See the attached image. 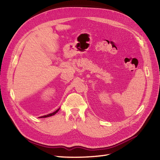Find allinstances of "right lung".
<instances>
[{
    "label": "right lung",
    "instance_id": "right-lung-1",
    "mask_svg": "<svg viewBox=\"0 0 160 160\" xmlns=\"http://www.w3.org/2000/svg\"><path fill=\"white\" fill-rule=\"evenodd\" d=\"M60 109V108H59L57 110H56L55 111H54V112H52V113H49V114H48V115H43V116H41V117H40L39 118H48V117H51V116H52V115H54L55 114H56L58 111H59V110Z\"/></svg>",
    "mask_w": 160,
    "mask_h": 160
}]
</instances>
